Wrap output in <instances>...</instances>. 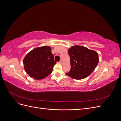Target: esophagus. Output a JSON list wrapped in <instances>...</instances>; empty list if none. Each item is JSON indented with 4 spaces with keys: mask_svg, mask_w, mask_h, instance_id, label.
<instances>
[{
    "mask_svg": "<svg viewBox=\"0 0 121 121\" xmlns=\"http://www.w3.org/2000/svg\"><path fill=\"white\" fill-rule=\"evenodd\" d=\"M59 63H60V64H64V61L62 60H60V62Z\"/></svg>",
    "mask_w": 121,
    "mask_h": 121,
    "instance_id": "1",
    "label": "esophagus"
}]
</instances>
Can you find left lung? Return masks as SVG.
Returning a JSON list of instances; mask_svg holds the SVG:
<instances>
[{
    "label": "left lung",
    "mask_w": 121,
    "mask_h": 121,
    "mask_svg": "<svg viewBox=\"0 0 121 121\" xmlns=\"http://www.w3.org/2000/svg\"><path fill=\"white\" fill-rule=\"evenodd\" d=\"M70 57L71 69L65 75L76 80H81L89 76L98 64V53L86 47L72 46L68 49Z\"/></svg>",
    "instance_id": "8db88e82"
}]
</instances>
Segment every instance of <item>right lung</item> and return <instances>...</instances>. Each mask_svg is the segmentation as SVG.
Wrapping results in <instances>:
<instances>
[{
    "label": "right lung",
    "instance_id": "add662e5",
    "mask_svg": "<svg viewBox=\"0 0 121 121\" xmlns=\"http://www.w3.org/2000/svg\"><path fill=\"white\" fill-rule=\"evenodd\" d=\"M54 60L52 48L49 46L36 47L26 56L23 64L25 72L35 80H42L52 73Z\"/></svg>",
    "mask_w": 121,
    "mask_h": 121
}]
</instances>
